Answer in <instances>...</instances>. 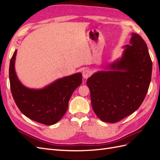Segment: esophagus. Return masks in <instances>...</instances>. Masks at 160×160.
<instances>
[{
	"instance_id": "1",
	"label": "esophagus",
	"mask_w": 160,
	"mask_h": 160,
	"mask_svg": "<svg viewBox=\"0 0 160 160\" xmlns=\"http://www.w3.org/2000/svg\"><path fill=\"white\" fill-rule=\"evenodd\" d=\"M91 75V71L89 69H86L83 72V77L84 79H88Z\"/></svg>"
}]
</instances>
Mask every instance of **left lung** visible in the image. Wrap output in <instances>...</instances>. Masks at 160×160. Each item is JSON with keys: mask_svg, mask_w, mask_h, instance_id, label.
<instances>
[{"mask_svg": "<svg viewBox=\"0 0 160 160\" xmlns=\"http://www.w3.org/2000/svg\"><path fill=\"white\" fill-rule=\"evenodd\" d=\"M130 45L120 59L87 81L92 108L103 122L113 123L133 113L142 105L152 78V61L146 42L132 34Z\"/></svg>", "mask_w": 160, "mask_h": 160, "instance_id": "8db88e82", "label": "left lung"}]
</instances>
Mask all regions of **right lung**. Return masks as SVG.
Wrapping results in <instances>:
<instances>
[{"instance_id": "1", "label": "right lung", "mask_w": 160, "mask_h": 160, "mask_svg": "<svg viewBox=\"0 0 160 160\" xmlns=\"http://www.w3.org/2000/svg\"><path fill=\"white\" fill-rule=\"evenodd\" d=\"M17 52H14L10 61L9 79L18 108L35 122L47 125L56 123L66 113L73 91L81 84L82 74L78 72L57 79L41 89L27 88L18 80L14 70Z\"/></svg>"}]
</instances>
